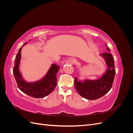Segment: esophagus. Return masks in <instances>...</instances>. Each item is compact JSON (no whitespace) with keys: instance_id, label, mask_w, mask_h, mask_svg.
<instances>
[{"instance_id":"obj_1","label":"esophagus","mask_w":133,"mask_h":133,"mask_svg":"<svg viewBox=\"0 0 133 133\" xmlns=\"http://www.w3.org/2000/svg\"><path fill=\"white\" fill-rule=\"evenodd\" d=\"M70 62H71L72 64H76V63H78L77 61H76V60L75 59H73L70 60Z\"/></svg>"}]
</instances>
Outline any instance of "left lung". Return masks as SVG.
Segmentation results:
<instances>
[{"mask_svg": "<svg viewBox=\"0 0 133 133\" xmlns=\"http://www.w3.org/2000/svg\"><path fill=\"white\" fill-rule=\"evenodd\" d=\"M108 51H110L107 47ZM101 56L105 59L107 65L106 72L97 80H85L84 82L78 81L75 78L74 85L79 95L89 100H96L105 95L112 87L115 74L114 60L109 52L104 53Z\"/></svg>", "mask_w": 133, "mask_h": 133, "instance_id": "1", "label": "left lung"}]
</instances>
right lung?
I'll return each mask as SVG.
<instances>
[{"instance_id":"obj_1","label":"right lung","mask_w":133,"mask_h":133,"mask_svg":"<svg viewBox=\"0 0 133 133\" xmlns=\"http://www.w3.org/2000/svg\"><path fill=\"white\" fill-rule=\"evenodd\" d=\"M20 48L16 57L14 66L13 68V74L19 89L24 93L35 98H42L49 95L52 92L57 85V74L59 71V66L52 64L48 73L44 77L38 82L33 83L26 82L24 80L19 70V66L21 59V50Z\"/></svg>"}]
</instances>
